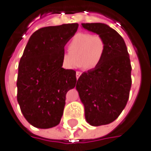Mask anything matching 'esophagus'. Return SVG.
Wrapping results in <instances>:
<instances>
[{
	"mask_svg": "<svg viewBox=\"0 0 151 151\" xmlns=\"http://www.w3.org/2000/svg\"><path fill=\"white\" fill-rule=\"evenodd\" d=\"M81 75V72L80 71H76V79L78 80V78L80 77V76Z\"/></svg>",
	"mask_w": 151,
	"mask_h": 151,
	"instance_id": "1",
	"label": "esophagus"
}]
</instances>
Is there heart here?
Instances as JSON below:
<instances>
[{
    "mask_svg": "<svg viewBox=\"0 0 151 151\" xmlns=\"http://www.w3.org/2000/svg\"><path fill=\"white\" fill-rule=\"evenodd\" d=\"M69 52L62 56V63L66 69H72L76 63L77 66L88 70H94L99 66L106 52V42L99 35L87 32H79L72 37L69 46Z\"/></svg>",
    "mask_w": 151,
    "mask_h": 151,
    "instance_id": "1",
    "label": "heart"
}]
</instances>
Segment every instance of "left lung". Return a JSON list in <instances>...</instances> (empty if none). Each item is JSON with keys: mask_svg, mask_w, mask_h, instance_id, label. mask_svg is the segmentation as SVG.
Listing matches in <instances>:
<instances>
[{"mask_svg": "<svg viewBox=\"0 0 151 151\" xmlns=\"http://www.w3.org/2000/svg\"><path fill=\"white\" fill-rule=\"evenodd\" d=\"M89 31L101 35L106 52L98 68L83 72L76 90L85 107V117L92 126L114 122L127 105L132 86V66L123 38L101 23L81 24Z\"/></svg>", "mask_w": 151, "mask_h": 151, "instance_id": "8db88e82", "label": "left lung"}]
</instances>
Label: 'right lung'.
<instances>
[{"instance_id":"right-lung-1","label":"right lung","mask_w":151,"mask_h":151,"mask_svg":"<svg viewBox=\"0 0 151 151\" xmlns=\"http://www.w3.org/2000/svg\"><path fill=\"white\" fill-rule=\"evenodd\" d=\"M78 24L41 28L30 36L20 58L17 99L29 123L38 128L59 124L66 93L76 84V71L62 68L64 46Z\"/></svg>"}]
</instances>
